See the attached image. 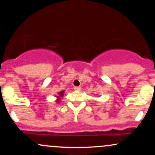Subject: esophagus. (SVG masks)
<instances>
[{
	"label": "esophagus",
	"mask_w": 155,
	"mask_h": 155,
	"mask_svg": "<svg viewBox=\"0 0 155 155\" xmlns=\"http://www.w3.org/2000/svg\"><path fill=\"white\" fill-rule=\"evenodd\" d=\"M74 89L76 91H80V90H81V87H74Z\"/></svg>",
	"instance_id": "34e87169"
}]
</instances>
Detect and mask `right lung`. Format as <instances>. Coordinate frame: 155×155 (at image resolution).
Masks as SVG:
<instances>
[{
  "label": "right lung",
  "mask_w": 155,
  "mask_h": 155,
  "mask_svg": "<svg viewBox=\"0 0 155 155\" xmlns=\"http://www.w3.org/2000/svg\"><path fill=\"white\" fill-rule=\"evenodd\" d=\"M63 92H64V91H62L61 92H60V93H59V95H60V96H58V97L59 99H58V101L60 100V97H63Z\"/></svg>",
  "instance_id": "1"
}]
</instances>
